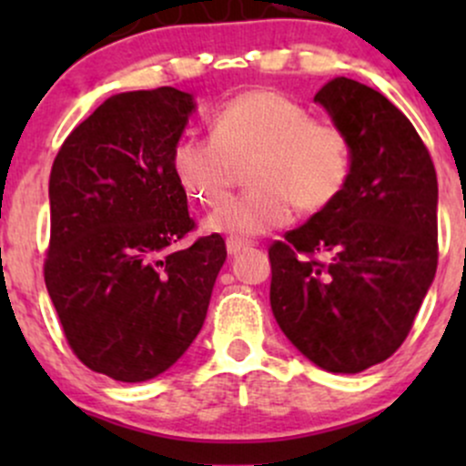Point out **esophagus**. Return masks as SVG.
<instances>
[{
	"label": "esophagus",
	"instance_id": "34e87169",
	"mask_svg": "<svg viewBox=\"0 0 466 466\" xmlns=\"http://www.w3.org/2000/svg\"><path fill=\"white\" fill-rule=\"evenodd\" d=\"M249 245H251V240H248V238L229 237V238L226 240V248H228V254H229V256H237V254H240V251L248 249Z\"/></svg>",
	"mask_w": 466,
	"mask_h": 466
}]
</instances>
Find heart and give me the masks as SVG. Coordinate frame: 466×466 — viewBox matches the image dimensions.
Returning a JSON list of instances; mask_svg holds the SVG:
<instances>
[{
  "instance_id": "heart-1",
  "label": "heart",
  "mask_w": 466,
  "mask_h": 466,
  "mask_svg": "<svg viewBox=\"0 0 466 466\" xmlns=\"http://www.w3.org/2000/svg\"><path fill=\"white\" fill-rule=\"evenodd\" d=\"M210 137L186 136L170 151V170L186 197L215 208L245 166L249 190L223 203L206 228L256 237L285 226L293 208L315 215L344 195L352 177V137L333 117L311 116L280 89L258 87L212 111Z\"/></svg>"
}]
</instances>
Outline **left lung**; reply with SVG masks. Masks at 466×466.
<instances>
[{
  "label": "left lung",
  "instance_id": "left-lung-1",
  "mask_svg": "<svg viewBox=\"0 0 466 466\" xmlns=\"http://www.w3.org/2000/svg\"><path fill=\"white\" fill-rule=\"evenodd\" d=\"M315 100L350 133L352 177L333 206L269 245V302L304 357L355 374L400 349L436 276V168L377 89L337 76Z\"/></svg>",
  "mask_w": 466,
  "mask_h": 466
}]
</instances>
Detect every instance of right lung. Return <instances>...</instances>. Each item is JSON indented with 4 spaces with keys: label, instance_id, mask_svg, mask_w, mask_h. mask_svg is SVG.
Returning a JSON list of instances; mask_svg holds the SVG:
<instances>
[{
    "label": "right lung",
    "instance_id": "right-lung-1",
    "mask_svg": "<svg viewBox=\"0 0 466 466\" xmlns=\"http://www.w3.org/2000/svg\"><path fill=\"white\" fill-rule=\"evenodd\" d=\"M192 96L175 87L106 98L66 137L50 173L47 293L69 349L116 381H148L188 350L226 263L199 237L170 170Z\"/></svg>",
    "mask_w": 466,
    "mask_h": 466
}]
</instances>
